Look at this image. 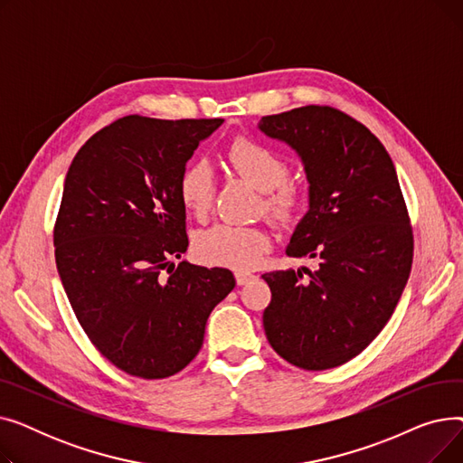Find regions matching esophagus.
Returning a JSON list of instances; mask_svg holds the SVG:
<instances>
[{
  "label": "esophagus",
  "mask_w": 463,
  "mask_h": 463,
  "mask_svg": "<svg viewBox=\"0 0 463 463\" xmlns=\"http://www.w3.org/2000/svg\"><path fill=\"white\" fill-rule=\"evenodd\" d=\"M234 278H236V283H238V285H246V283H250L255 276L250 274V272H236Z\"/></svg>",
  "instance_id": "esophagus-1"
}]
</instances>
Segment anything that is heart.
<instances>
[{
    "instance_id": "b5f03b06",
    "label": "heart",
    "mask_w": 463,
    "mask_h": 463,
    "mask_svg": "<svg viewBox=\"0 0 463 463\" xmlns=\"http://www.w3.org/2000/svg\"><path fill=\"white\" fill-rule=\"evenodd\" d=\"M227 159L236 173L264 193L262 210L276 223H290L300 215L304 199L298 191L287 185L288 165L269 146L251 138H236L227 150ZM184 206L204 215L213 201L215 176L206 161H194L184 168L178 184ZM270 236L259 227L215 223L194 238L193 251L210 266L232 270H250L269 251Z\"/></svg>"
}]
</instances>
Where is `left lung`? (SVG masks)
<instances>
[{"mask_svg": "<svg viewBox=\"0 0 463 463\" xmlns=\"http://www.w3.org/2000/svg\"><path fill=\"white\" fill-rule=\"evenodd\" d=\"M257 128L295 150L309 184L285 253L319 260L317 270L262 276L272 290L266 337L302 370L342 366L384 328L409 279L412 232L394 163L368 128L332 107L264 116Z\"/></svg>", "mask_w": 463, "mask_h": 463, "instance_id": "8db88e82", "label": "left lung"}]
</instances>
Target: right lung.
Listing matches in <instances>:
<instances>
[{
  "instance_id": "add662e5",
  "label": "right lung",
  "mask_w": 463,
  "mask_h": 463,
  "mask_svg": "<svg viewBox=\"0 0 463 463\" xmlns=\"http://www.w3.org/2000/svg\"><path fill=\"white\" fill-rule=\"evenodd\" d=\"M222 124L126 116L97 131L67 170L58 274L90 342L129 375L184 370L203 347L212 309L236 285L227 269L173 262L189 246L180 176Z\"/></svg>"
}]
</instances>
